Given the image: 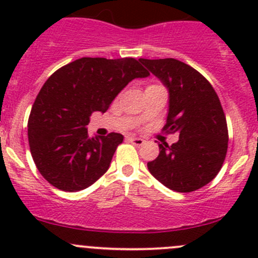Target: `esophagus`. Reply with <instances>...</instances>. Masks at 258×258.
<instances>
[{
	"label": "esophagus",
	"instance_id": "obj_1",
	"mask_svg": "<svg viewBox=\"0 0 258 258\" xmlns=\"http://www.w3.org/2000/svg\"><path fill=\"white\" fill-rule=\"evenodd\" d=\"M130 141L132 142V144H134L135 146H142L145 144V140L144 139H140V137H134V136H131L130 137Z\"/></svg>",
	"mask_w": 258,
	"mask_h": 258
}]
</instances>
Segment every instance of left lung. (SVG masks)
<instances>
[{"label": "left lung", "instance_id": "obj_1", "mask_svg": "<svg viewBox=\"0 0 258 258\" xmlns=\"http://www.w3.org/2000/svg\"><path fill=\"white\" fill-rule=\"evenodd\" d=\"M140 61L168 88L170 108L162 131L179 134L176 144H158L160 155L147 163L148 171L172 191H196L217 176L227 153V122L220 98L209 81L184 62Z\"/></svg>", "mask_w": 258, "mask_h": 258}]
</instances>
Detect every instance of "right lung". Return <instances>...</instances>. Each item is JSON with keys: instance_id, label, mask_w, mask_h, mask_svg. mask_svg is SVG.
Returning a JSON list of instances; mask_svg holds the SVG:
<instances>
[{"instance_id": "1", "label": "right lung", "mask_w": 258, "mask_h": 258, "mask_svg": "<svg viewBox=\"0 0 258 258\" xmlns=\"http://www.w3.org/2000/svg\"><path fill=\"white\" fill-rule=\"evenodd\" d=\"M150 72L132 57H82L48 77L28 117V145L43 178L56 188L76 192L95 183L110 167L123 136L87 134L90 116L106 112L117 95Z\"/></svg>"}]
</instances>
